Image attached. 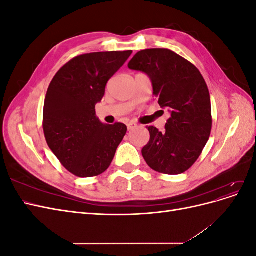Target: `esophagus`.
Masks as SVG:
<instances>
[{
    "mask_svg": "<svg viewBox=\"0 0 256 256\" xmlns=\"http://www.w3.org/2000/svg\"><path fill=\"white\" fill-rule=\"evenodd\" d=\"M127 127H128V130H134V129H136V128L138 127V125H136V122H129V124H128Z\"/></svg>",
    "mask_w": 256,
    "mask_h": 256,
    "instance_id": "1",
    "label": "esophagus"
}]
</instances>
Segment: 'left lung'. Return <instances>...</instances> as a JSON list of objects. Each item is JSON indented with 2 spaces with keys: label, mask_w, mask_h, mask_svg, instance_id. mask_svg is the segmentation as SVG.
<instances>
[{
  "label": "left lung",
  "mask_w": 256,
  "mask_h": 256,
  "mask_svg": "<svg viewBox=\"0 0 256 256\" xmlns=\"http://www.w3.org/2000/svg\"><path fill=\"white\" fill-rule=\"evenodd\" d=\"M152 81L154 96L171 114L166 131L148 127L150 142L142 150L146 164L159 173L177 175L202 154L212 131V104L198 69L168 49L138 51L128 64Z\"/></svg>",
  "instance_id": "obj_1"
}]
</instances>
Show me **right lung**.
<instances>
[{
    "instance_id": "add662e5",
    "label": "right lung",
    "mask_w": 256,
    "mask_h": 256,
    "mask_svg": "<svg viewBox=\"0 0 256 256\" xmlns=\"http://www.w3.org/2000/svg\"><path fill=\"white\" fill-rule=\"evenodd\" d=\"M132 51L94 52L76 56L52 79L44 104V132L50 150L69 172L92 177L110 166L127 132L125 124L108 125L95 106L106 85Z\"/></svg>"
}]
</instances>
